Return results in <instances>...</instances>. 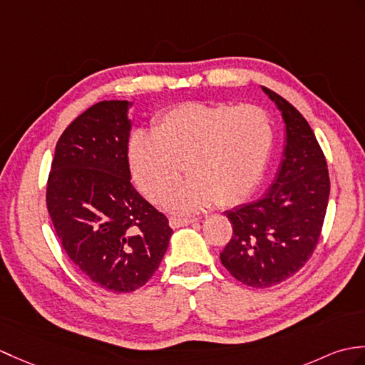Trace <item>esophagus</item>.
<instances>
[{"instance_id":"esophagus-1","label":"esophagus","mask_w":365,"mask_h":365,"mask_svg":"<svg viewBox=\"0 0 365 365\" xmlns=\"http://www.w3.org/2000/svg\"><path fill=\"white\" fill-rule=\"evenodd\" d=\"M196 221L197 219H194V217H169V225H171L173 228H180L185 225L194 224Z\"/></svg>"}]
</instances>
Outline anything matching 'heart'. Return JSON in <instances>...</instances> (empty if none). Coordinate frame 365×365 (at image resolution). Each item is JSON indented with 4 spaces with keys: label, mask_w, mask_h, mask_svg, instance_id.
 Here are the masks:
<instances>
[{
    "label": "heart",
    "mask_w": 365,
    "mask_h": 365,
    "mask_svg": "<svg viewBox=\"0 0 365 365\" xmlns=\"http://www.w3.org/2000/svg\"><path fill=\"white\" fill-rule=\"evenodd\" d=\"M274 143L272 116L259 106L183 103L160 113L152 132L130 135L127 162L154 203L169 196L185 168L191 177L168 205L192 213L247 199L262 180Z\"/></svg>",
    "instance_id": "1"
}]
</instances>
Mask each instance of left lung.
Wrapping results in <instances>:
<instances>
[{
	"instance_id": "8db88e82",
	"label": "left lung",
	"mask_w": 365,
	"mask_h": 365,
	"mask_svg": "<svg viewBox=\"0 0 365 365\" xmlns=\"http://www.w3.org/2000/svg\"><path fill=\"white\" fill-rule=\"evenodd\" d=\"M282 112V165L261 197L225 211L233 227L221 262L238 282L270 287L284 282L314 252L329 197L327 160L308 121L275 91L261 87Z\"/></svg>"
}]
</instances>
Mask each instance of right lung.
I'll return each mask as SVG.
<instances>
[{
	"label": "right lung",
	"mask_w": 365,
	"mask_h": 365,
	"mask_svg": "<svg viewBox=\"0 0 365 365\" xmlns=\"http://www.w3.org/2000/svg\"><path fill=\"white\" fill-rule=\"evenodd\" d=\"M129 101H101L57 141L46 205L66 255L115 294L138 289L162 262L173 228L130 182Z\"/></svg>",
	"instance_id": "obj_1"
}]
</instances>
